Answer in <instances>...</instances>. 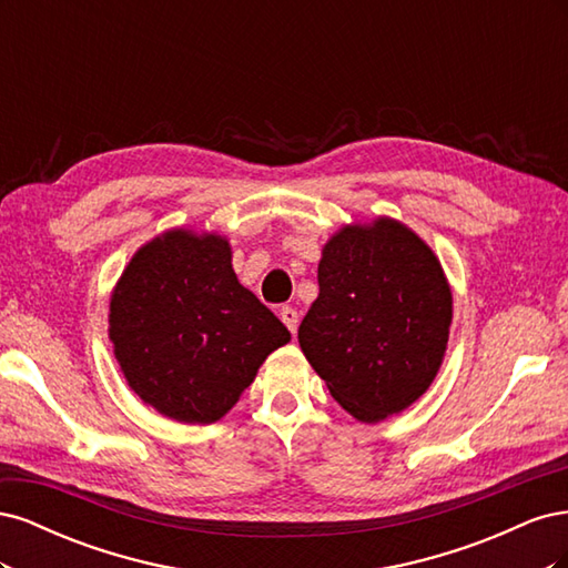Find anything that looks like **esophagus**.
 I'll use <instances>...</instances> for the list:
<instances>
[{
    "instance_id": "esophagus-1",
    "label": "esophagus",
    "mask_w": 568,
    "mask_h": 568,
    "mask_svg": "<svg viewBox=\"0 0 568 568\" xmlns=\"http://www.w3.org/2000/svg\"><path fill=\"white\" fill-rule=\"evenodd\" d=\"M280 317H282V322L286 324V329H288L291 334H296V329H298V311H296V307L284 305L282 311H280Z\"/></svg>"
}]
</instances>
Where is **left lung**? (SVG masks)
Here are the masks:
<instances>
[{"label":"left lung","mask_w":568,"mask_h":568,"mask_svg":"<svg viewBox=\"0 0 568 568\" xmlns=\"http://www.w3.org/2000/svg\"><path fill=\"white\" fill-rule=\"evenodd\" d=\"M320 296L298 326L301 351L334 400L382 422L436 379L453 291L436 253L390 217L341 227L322 248Z\"/></svg>","instance_id":"8db88e82"}]
</instances>
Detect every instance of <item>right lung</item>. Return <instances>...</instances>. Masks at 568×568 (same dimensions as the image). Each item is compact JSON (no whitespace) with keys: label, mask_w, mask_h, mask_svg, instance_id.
I'll return each mask as SVG.
<instances>
[{"label":"right lung","mask_w":568,"mask_h":568,"mask_svg":"<svg viewBox=\"0 0 568 568\" xmlns=\"http://www.w3.org/2000/svg\"><path fill=\"white\" fill-rule=\"evenodd\" d=\"M109 338L128 386L163 417L213 424L236 405L286 326L239 284L225 236L151 239L111 294Z\"/></svg>","instance_id":"1"}]
</instances>
